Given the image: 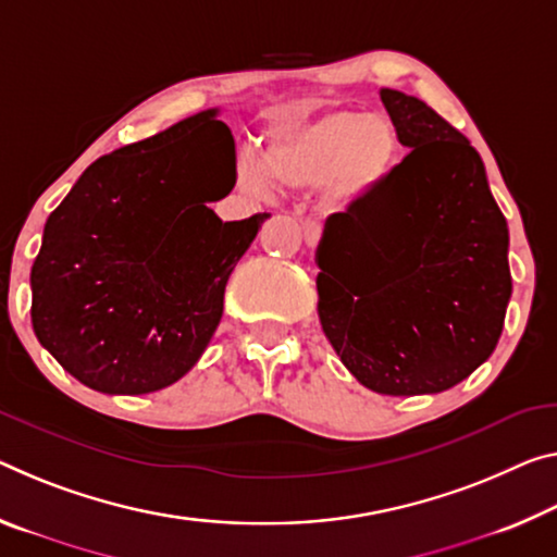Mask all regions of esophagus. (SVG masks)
I'll list each match as a JSON object with an SVG mask.
<instances>
[{
	"label": "esophagus",
	"mask_w": 557,
	"mask_h": 557,
	"mask_svg": "<svg viewBox=\"0 0 557 557\" xmlns=\"http://www.w3.org/2000/svg\"><path fill=\"white\" fill-rule=\"evenodd\" d=\"M302 231H305V240L310 243V245H314L317 240H320V235H322V225L317 223V220H305Z\"/></svg>",
	"instance_id": "34e87169"
}]
</instances>
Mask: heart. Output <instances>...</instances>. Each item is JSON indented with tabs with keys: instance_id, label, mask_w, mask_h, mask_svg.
Here are the masks:
<instances>
[{
	"instance_id": "obj_1",
	"label": "heart",
	"mask_w": 557,
	"mask_h": 557,
	"mask_svg": "<svg viewBox=\"0 0 557 557\" xmlns=\"http://www.w3.org/2000/svg\"><path fill=\"white\" fill-rule=\"evenodd\" d=\"M399 156L394 123L382 113L326 109L275 123L268 136V168L280 183L305 188L330 181L334 202H349L382 181ZM252 190L268 188L255 163L240 165Z\"/></svg>"
}]
</instances>
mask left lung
I'll use <instances>...</instances> for the list:
<instances>
[{
  "label": "left lung",
  "instance_id": "left-lung-1",
  "mask_svg": "<svg viewBox=\"0 0 557 557\" xmlns=\"http://www.w3.org/2000/svg\"><path fill=\"white\" fill-rule=\"evenodd\" d=\"M399 144L382 181L324 223L322 330L367 389L446 392L496 349L510 299L508 225L461 131L382 88Z\"/></svg>",
  "mask_w": 557,
  "mask_h": 557
}]
</instances>
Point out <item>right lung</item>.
I'll use <instances>...</instances> for the list:
<instances>
[{"label":"right lung","instance_id":"1","mask_svg":"<svg viewBox=\"0 0 557 557\" xmlns=\"http://www.w3.org/2000/svg\"><path fill=\"white\" fill-rule=\"evenodd\" d=\"M235 175L215 111L86 168L32 264L34 334L69 374L103 394H148L196 364L227 277L270 218L223 223L208 208Z\"/></svg>","mask_w":557,"mask_h":557}]
</instances>
